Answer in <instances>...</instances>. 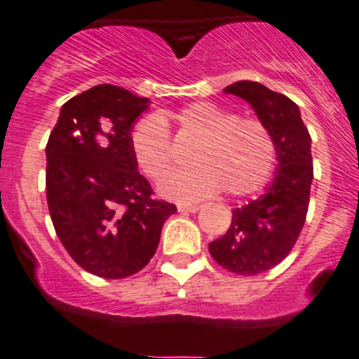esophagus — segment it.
I'll list each match as a JSON object with an SVG mask.
<instances>
[{
    "instance_id": "1",
    "label": "esophagus",
    "mask_w": 359,
    "mask_h": 359,
    "mask_svg": "<svg viewBox=\"0 0 359 359\" xmlns=\"http://www.w3.org/2000/svg\"><path fill=\"white\" fill-rule=\"evenodd\" d=\"M199 208H201L199 205H185V203L177 205V210L182 212V214H192V212H198Z\"/></svg>"
}]
</instances>
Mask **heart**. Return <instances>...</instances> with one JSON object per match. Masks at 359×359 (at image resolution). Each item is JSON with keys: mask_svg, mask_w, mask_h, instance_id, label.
<instances>
[{"mask_svg": "<svg viewBox=\"0 0 359 359\" xmlns=\"http://www.w3.org/2000/svg\"><path fill=\"white\" fill-rule=\"evenodd\" d=\"M180 136L196 142L194 167L176 170L160 192L176 201H194L223 190L228 196L253 194L269 182L277 165V142L262 120L241 118L214 102H194L172 115ZM131 151L142 172L161 180L174 163L172 142L165 120L149 115L135 123Z\"/></svg>", "mask_w": 359, "mask_h": 359, "instance_id": "b5f03b06", "label": "heart"}]
</instances>
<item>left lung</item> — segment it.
<instances>
[{
    "mask_svg": "<svg viewBox=\"0 0 359 359\" xmlns=\"http://www.w3.org/2000/svg\"><path fill=\"white\" fill-rule=\"evenodd\" d=\"M224 93L246 100L273 133L278 169L264 194L231 212L228 231L208 250L231 273L259 275L286 259L306 223L313 182L311 136L300 109L286 95L252 81L233 82Z\"/></svg>",
    "mask_w": 359,
    "mask_h": 359,
    "instance_id": "left-lung-1",
    "label": "left lung"
}]
</instances>
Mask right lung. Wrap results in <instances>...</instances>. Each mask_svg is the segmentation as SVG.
<instances>
[{"label":"right lung","mask_w":359,"mask_h":359,"mask_svg":"<svg viewBox=\"0 0 359 359\" xmlns=\"http://www.w3.org/2000/svg\"><path fill=\"white\" fill-rule=\"evenodd\" d=\"M149 98L98 84L61 107L46 144V199L57 237L73 261L102 278L138 273L176 212L152 199L129 136Z\"/></svg>","instance_id":"right-lung-1"}]
</instances>
